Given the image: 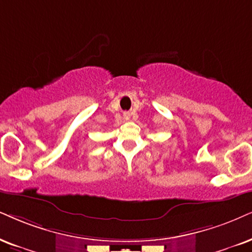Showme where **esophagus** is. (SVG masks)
I'll return each mask as SVG.
<instances>
[{
    "label": "esophagus",
    "instance_id": "1",
    "mask_svg": "<svg viewBox=\"0 0 252 252\" xmlns=\"http://www.w3.org/2000/svg\"><path fill=\"white\" fill-rule=\"evenodd\" d=\"M123 116H124V119H126V120H128L130 115H129L128 113H124V114H123Z\"/></svg>",
    "mask_w": 252,
    "mask_h": 252
}]
</instances>
